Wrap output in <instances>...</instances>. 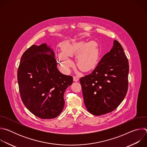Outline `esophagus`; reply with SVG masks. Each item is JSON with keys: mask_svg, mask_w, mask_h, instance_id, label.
<instances>
[{"mask_svg": "<svg viewBox=\"0 0 147 147\" xmlns=\"http://www.w3.org/2000/svg\"><path fill=\"white\" fill-rule=\"evenodd\" d=\"M78 80H79V78L78 77H77V76H73V81H78Z\"/></svg>", "mask_w": 147, "mask_h": 147, "instance_id": "obj_1", "label": "esophagus"}]
</instances>
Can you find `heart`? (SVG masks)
Masks as SVG:
<instances>
[{"mask_svg":"<svg viewBox=\"0 0 147 147\" xmlns=\"http://www.w3.org/2000/svg\"><path fill=\"white\" fill-rule=\"evenodd\" d=\"M62 53L57 54L60 66L65 71H70L74 63L69 57L76 55V61L78 68L84 71H90L96 65L98 54L96 47L90 42H64L61 45Z\"/></svg>","mask_w":147,"mask_h":147,"instance_id":"b5f03b06","label":"heart"}]
</instances>
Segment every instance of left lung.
Instances as JSON below:
<instances>
[{
  "instance_id": "8db88e82",
  "label": "left lung",
  "mask_w": 147,
  "mask_h": 147,
  "mask_svg": "<svg viewBox=\"0 0 147 147\" xmlns=\"http://www.w3.org/2000/svg\"><path fill=\"white\" fill-rule=\"evenodd\" d=\"M129 66L121 44L116 40L92 73L80 79L84 102L88 111L96 116L116 109L128 90Z\"/></svg>"
}]
</instances>
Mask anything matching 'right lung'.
Segmentation results:
<instances>
[{
	"label": "right lung",
	"instance_id": "1",
	"mask_svg": "<svg viewBox=\"0 0 147 147\" xmlns=\"http://www.w3.org/2000/svg\"><path fill=\"white\" fill-rule=\"evenodd\" d=\"M21 98L35 116L53 119L63 111L64 94L73 77L57 67L55 52L47 44L33 45L22 55L17 71Z\"/></svg>",
	"mask_w": 147,
	"mask_h": 147
}]
</instances>
